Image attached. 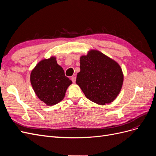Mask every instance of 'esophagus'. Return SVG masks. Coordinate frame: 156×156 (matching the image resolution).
Returning <instances> with one entry per match:
<instances>
[{
	"label": "esophagus",
	"instance_id": "34e87169",
	"mask_svg": "<svg viewBox=\"0 0 156 156\" xmlns=\"http://www.w3.org/2000/svg\"><path fill=\"white\" fill-rule=\"evenodd\" d=\"M71 79H72V82H73V83H75V81H76V77L73 76V77H72V78H71Z\"/></svg>",
	"mask_w": 156,
	"mask_h": 156
}]
</instances>
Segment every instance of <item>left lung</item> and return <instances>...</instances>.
<instances>
[{
	"mask_svg": "<svg viewBox=\"0 0 156 156\" xmlns=\"http://www.w3.org/2000/svg\"><path fill=\"white\" fill-rule=\"evenodd\" d=\"M80 69L76 84L89 100L103 105L115 100L124 81L122 68L115 60L92 49L80 57Z\"/></svg>",
	"mask_w": 156,
	"mask_h": 156,
	"instance_id": "1",
	"label": "left lung"
}]
</instances>
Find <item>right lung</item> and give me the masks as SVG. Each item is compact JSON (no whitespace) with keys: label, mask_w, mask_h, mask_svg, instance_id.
<instances>
[{"label":"right lung","mask_w":156,"mask_h":156,"mask_svg":"<svg viewBox=\"0 0 156 156\" xmlns=\"http://www.w3.org/2000/svg\"><path fill=\"white\" fill-rule=\"evenodd\" d=\"M30 80L36 95L48 106L62 101L72 84L54 56L40 61L32 70Z\"/></svg>","instance_id":"obj_1"}]
</instances>
